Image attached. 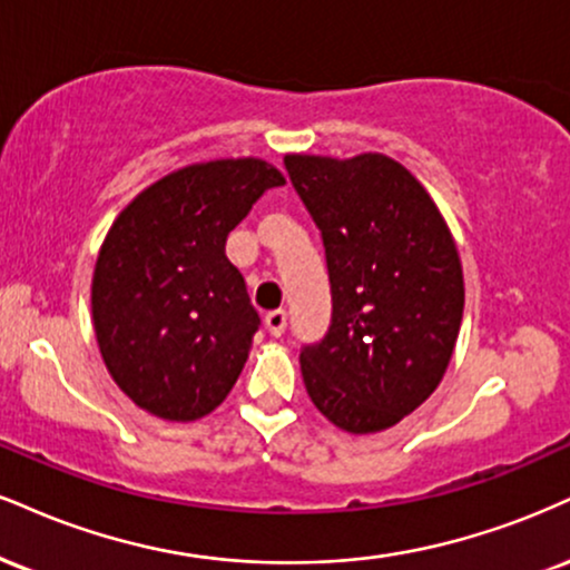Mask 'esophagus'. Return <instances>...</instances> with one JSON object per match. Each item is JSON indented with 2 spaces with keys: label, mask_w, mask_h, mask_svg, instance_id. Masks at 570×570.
Listing matches in <instances>:
<instances>
[{
  "label": "esophagus",
  "mask_w": 570,
  "mask_h": 570,
  "mask_svg": "<svg viewBox=\"0 0 570 570\" xmlns=\"http://www.w3.org/2000/svg\"><path fill=\"white\" fill-rule=\"evenodd\" d=\"M265 326H267V332L273 334V337H281V334H284V328H286V313L284 311H271L265 315Z\"/></svg>",
  "instance_id": "1"
}]
</instances>
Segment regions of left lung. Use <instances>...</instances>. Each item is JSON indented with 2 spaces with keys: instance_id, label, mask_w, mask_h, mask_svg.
Segmentation results:
<instances>
[{
  "instance_id": "obj_1",
  "label": "left lung",
  "mask_w": 570,
  "mask_h": 570,
  "mask_svg": "<svg viewBox=\"0 0 570 570\" xmlns=\"http://www.w3.org/2000/svg\"><path fill=\"white\" fill-rule=\"evenodd\" d=\"M321 228L332 326L299 353L305 390L351 435L382 433L441 385L464 313L456 242L424 185L385 154H286Z\"/></svg>"
}]
</instances>
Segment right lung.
Instances as JSON below:
<instances>
[{
    "label": "right lung",
    "instance_id": "right-lung-1",
    "mask_svg": "<svg viewBox=\"0 0 570 570\" xmlns=\"http://www.w3.org/2000/svg\"><path fill=\"white\" fill-rule=\"evenodd\" d=\"M284 183L255 156L196 161L150 183L114 219L92 273V326L135 406L196 422L228 397L259 315L225 242Z\"/></svg>",
    "mask_w": 570,
    "mask_h": 570
}]
</instances>
